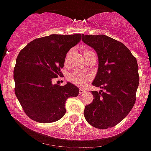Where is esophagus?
<instances>
[{
    "instance_id": "esophagus-1",
    "label": "esophagus",
    "mask_w": 151,
    "mask_h": 151,
    "mask_svg": "<svg viewBox=\"0 0 151 151\" xmlns=\"http://www.w3.org/2000/svg\"><path fill=\"white\" fill-rule=\"evenodd\" d=\"M83 92H85V90L83 89H79V94H82Z\"/></svg>"
}]
</instances>
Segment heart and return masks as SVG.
I'll return each instance as SVG.
<instances>
[{
  "label": "heart",
  "mask_w": 151,
  "mask_h": 151,
  "mask_svg": "<svg viewBox=\"0 0 151 151\" xmlns=\"http://www.w3.org/2000/svg\"><path fill=\"white\" fill-rule=\"evenodd\" d=\"M89 50H85L84 53L89 52ZM68 80L73 84L78 86H83L90 81L91 76L86 73L80 70H76L70 74L68 77Z\"/></svg>",
  "instance_id": "b5f03b06"
}]
</instances>
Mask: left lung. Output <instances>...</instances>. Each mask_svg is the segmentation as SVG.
<instances>
[{
    "label": "left lung",
    "instance_id": "8db88e82",
    "mask_svg": "<svg viewBox=\"0 0 151 151\" xmlns=\"http://www.w3.org/2000/svg\"><path fill=\"white\" fill-rule=\"evenodd\" d=\"M82 41L96 51L98 70L92 84L94 99L84 109L88 123L99 129L115 126L131 111L139 82L138 65L125 45L106 35H82Z\"/></svg>",
    "mask_w": 151,
    "mask_h": 151
}]
</instances>
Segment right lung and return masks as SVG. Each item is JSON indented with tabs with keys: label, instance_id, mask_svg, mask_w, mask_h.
<instances>
[{
	"label": "right lung",
	"instance_id": "right-lung-1",
	"mask_svg": "<svg viewBox=\"0 0 151 151\" xmlns=\"http://www.w3.org/2000/svg\"><path fill=\"white\" fill-rule=\"evenodd\" d=\"M81 34L50 36L36 39L22 49L14 68L15 95L31 120L48 123L60 120L66 112L65 102L78 96L79 89L68 82L53 84L62 76L67 53L80 42Z\"/></svg>",
	"mask_w": 151,
	"mask_h": 151
}]
</instances>
